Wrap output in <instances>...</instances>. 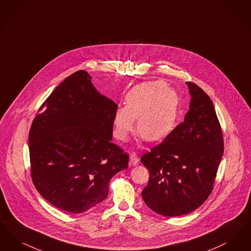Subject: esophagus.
I'll list each match as a JSON object with an SVG mask.
<instances>
[{
  "mask_svg": "<svg viewBox=\"0 0 251 251\" xmlns=\"http://www.w3.org/2000/svg\"><path fill=\"white\" fill-rule=\"evenodd\" d=\"M139 157L137 156L136 153H131L130 154V164L133 166H137L139 164Z\"/></svg>",
  "mask_w": 251,
  "mask_h": 251,
  "instance_id": "esophagus-1",
  "label": "esophagus"
}]
</instances>
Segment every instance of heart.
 Wrapping results in <instances>:
<instances>
[{"mask_svg":"<svg viewBox=\"0 0 251 251\" xmlns=\"http://www.w3.org/2000/svg\"><path fill=\"white\" fill-rule=\"evenodd\" d=\"M180 98L163 80L142 83L126 97V107H119L113 116L115 135L126 141L134 128L147 142H158L175 129L180 112Z\"/></svg>","mask_w":251,"mask_h":251,"instance_id":"1","label":"heart"}]
</instances>
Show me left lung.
Listing matches in <instances>:
<instances>
[{"mask_svg": "<svg viewBox=\"0 0 251 251\" xmlns=\"http://www.w3.org/2000/svg\"><path fill=\"white\" fill-rule=\"evenodd\" d=\"M186 84L191 99L185 120L142 156L150 174L142 199L164 217L186 215L207 200L224 151L211 98L195 83Z\"/></svg>", "mask_w": 251, "mask_h": 251, "instance_id": "8db88e82", "label": "left lung"}]
</instances>
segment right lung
Instances as JSON below:
<instances>
[{"instance_id":"1","label":"right lung","mask_w":251,"mask_h":251,"mask_svg":"<svg viewBox=\"0 0 251 251\" xmlns=\"http://www.w3.org/2000/svg\"><path fill=\"white\" fill-rule=\"evenodd\" d=\"M79 70L55 88L29 134L31 175L39 194L63 211L79 214L109 194L110 179L128 166L112 143L117 105Z\"/></svg>"}]
</instances>
